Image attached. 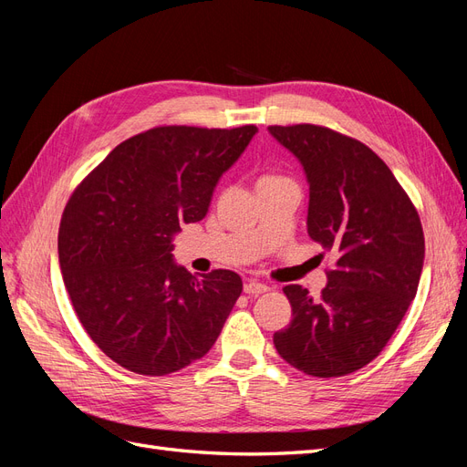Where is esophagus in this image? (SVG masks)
<instances>
[{
  "instance_id": "1",
  "label": "esophagus",
  "mask_w": 467,
  "mask_h": 467,
  "mask_svg": "<svg viewBox=\"0 0 467 467\" xmlns=\"http://www.w3.org/2000/svg\"><path fill=\"white\" fill-rule=\"evenodd\" d=\"M266 290H268V286L265 285V282H259V280H247L245 286H244V292L249 294V296H259Z\"/></svg>"
}]
</instances>
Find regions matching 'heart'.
<instances>
[{
  "instance_id": "heart-1",
  "label": "heart",
  "mask_w": 467,
  "mask_h": 467,
  "mask_svg": "<svg viewBox=\"0 0 467 467\" xmlns=\"http://www.w3.org/2000/svg\"><path fill=\"white\" fill-rule=\"evenodd\" d=\"M263 179H276V177H263Z\"/></svg>"
}]
</instances>
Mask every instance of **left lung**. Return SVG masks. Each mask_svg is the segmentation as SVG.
Returning <instances> with one entry per match:
<instances>
[{"instance_id":"left-lung-1","label":"left lung","mask_w":467,"mask_h":467,"mask_svg":"<svg viewBox=\"0 0 467 467\" xmlns=\"http://www.w3.org/2000/svg\"><path fill=\"white\" fill-rule=\"evenodd\" d=\"M304 167L307 235L335 265L319 298L285 286L292 321L275 333L278 355L317 378L372 362L413 302L425 235L413 202L389 167L355 138L316 124L268 126Z\"/></svg>"}]
</instances>
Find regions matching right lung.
I'll use <instances>...</instances> for the list:
<instances>
[{"label":"right lung","mask_w":467,"mask_h":467,"mask_svg":"<svg viewBox=\"0 0 467 467\" xmlns=\"http://www.w3.org/2000/svg\"><path fill=\"white\" fill-rule=\"evenodd\" d=\"M257 126H158L119 144L64 208L58 257L93 343L122 368L165 376L202 358L244 290L234 271L173 261L181 223L206 216Z\"/></svg>","instance_id":"1"}]
</instances>
